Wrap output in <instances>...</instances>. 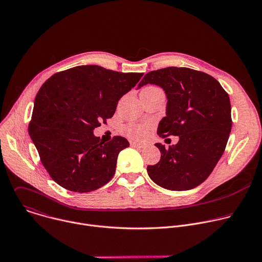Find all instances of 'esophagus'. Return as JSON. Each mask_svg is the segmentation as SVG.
Wrapping results in <instances>:
<instances>
[{
    "instance_id": "obj_1",
    "label": "esophagus",
    "mask_w": 262,
    "mask_h": 262,
    "mask_svg": "<svg viewBox=\"0 0 262 262\" xmlns=\"http://www.w3.org/2000/svg\"><path fill=\"white\" fill-rule=\"evenodd\" d=\"M130 145L134 146V147H139V148H143V144L140 143V142H130Z\"/></svg>"
}]
</instances>
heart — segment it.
<instances>
[{
  "label": "heart",
  "mask_w": 262,
  "mask_h": 262,
  "mask_svg": "<svg viewBox=\"0 0 262 262\" xmlns=\"http://www.w3.org/2000/svg\"><path fill=\"white\" fill-rule=\"evenodd\" d=\"M155 89H158V87L149 86V87L144 88L143 91H150V90H155ZM149 128H150V125H149V124L128 123V124H125L122 127V133L125 136H127L128 138H130V139L141 140V139H143L147 135Z\"/></svg>",
  "instance_id": "obj_1"
}]
</instances>
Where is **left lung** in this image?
<instances>
[{"label":"left lung","instance_id":"8db88e82","mask_svg":"<svg viewBox=\"0 0 262 262\" xmlns=\"http://www.w3.org/2000/svg\"><path fill=\"white\" fill-rule=\"evenodd\" d=\"M146 84L162 87L168 98L158 135L179 137L175 146L156 144L161 160L147 167L148 175L167 190L194 189L210 175L226 148L232 127L228 93L209 74L186 67L148 72L139 88Z\"/></svg>","mask_w":262,"mask_h":262}]
</instances>
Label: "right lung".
Wrapping results in <instances>:
<instances>
[{"mask_svg":"<svg viewBox=\"0 0 262 262\" xmlns=\"http://www.w3.org/2000/svg\"><path fill=\"white\" fill-rule=\"evenodd\" d=\"M143 74L83 65L55 73L41 86L29 134L43 167L62 188L88 193L114 176L118 155L129 143L120 136L104 143L93 129L113 117L119 99Z\"/></svg>","mask_w":262,"mask_h":262,"instance_id":"right-lung-1","label":"right lung"}]
</instances>
